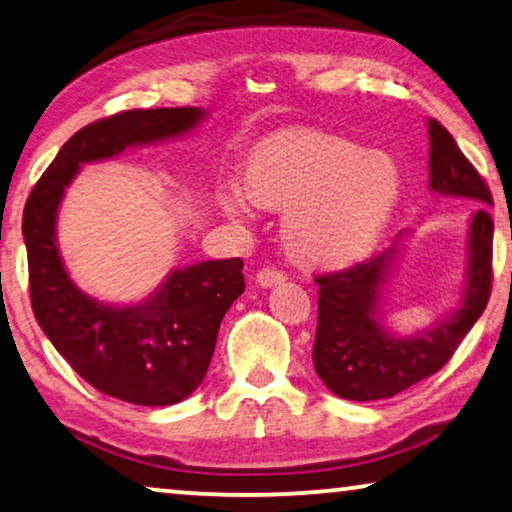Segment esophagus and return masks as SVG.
Listing matches in <instances>:
<instances>
[{
	"instance_id": "1",
	"label": "esophagus",
	"mask_w": 512,
	"mask_h": 512,
	"mask_svg": "<svg viewBox=\"0 0 512 512\" xmlns=\"http://www.w3.org/2000/svg\"><path fill=\"white\" fill-rule=\"evenodd\" d=\"M287 280V273L283 269H276V266H264V269L257 271V283L262 287H273L278 283Z\"/></svg>"
}]
</instances>
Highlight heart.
Masks as SVG:
<instances>
[{
    "label": "heart",
    "mask_w": 512,
    "mask_h": 512,
    "mask_svg": "<svg viewBox=\"0 0 512 512\" xmlns=\"http://www.w3.org/2000/svg\"><path fill=\"white\" fill-rule=\"evenodd\" d=\"M246 185L222 187V211L248 218L253 201L287 211V250L313 269H343L369 255L401 197V174L390 157L308 129L259 143Z\"/></svg>",
    "instance_id": "obj_1"
}]
</instances>
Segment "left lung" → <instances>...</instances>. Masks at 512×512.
<instances>
[{
	"label": "left lung",
	"instance_id": "8db88e82",
	"mask_svg": "<svg viewBox=\"0 0 512 512\" xmlns=\"http://www.w3.org/2000/svg\"><path fill=\"white\" fill-rule=\"evenodd\" d=\"M429 143L431 190L485 206L494 204L487 183L438 120H429ZM492 239L494 222L485 208H478L469 225L462 306L420 334L394 336L378 315L380 292L390 276L397 246L350 269L315 278L320 290L313 364L322 383L341 399L376 401L394 397L443 369L489 301Z\"/></svg>",
	"mask_w": 512,
	"mask_h": 512
}]
</instances>
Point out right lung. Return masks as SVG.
Instances as JSON below:
<instances>
[{
	"instance_id": "1",
	"label": "right lung",
	"mask_w": 512,
	"mask_h": 512,
	"mask_svg": "<svg viewBox=\"0 0 512 512\" xmlns=\"http://www.w3.org/2000/svg\"><path fill=\"white\" fill-rule=\"evenodd\" d=\"M204 111L134 109L90 122L64 143L34 185L23 213L32 311L43 334L95 390L136 406H171L197 390L211 364L220 322L246 290L243 259L174 269L134 306H109L78 290L55 239L57 208L81 164L129 146L174 139Z\"/></svg>"
}]
</instances>
